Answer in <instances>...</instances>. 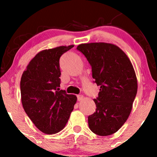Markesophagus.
Returning a JSON list of instances; mask_svg holds the SVG:
<instances>
[{
  "instance_id": "34e87169",
  "label": "esophagus",
  "mask_w": 157,
  "mask_h": 157,
  "mask_svg": "<svg viewBox=\"0 0 157 157\" xmlns=\"http://www.w3.org/2000/svg\"><path fill=\"white\" fill-rule=\"evenodd\" d=\"M83 96H82V95H81V94H80V95H77V100H78V101H80V100H82V99H83Z\"/></svg>"
}]
</instances>
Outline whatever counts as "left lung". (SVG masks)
I'll list each match as a JSON object with an SVG mask.
<instances>
[{"label": "left lung", "instance_id": "obj_1", "mask_svg": "<svg viewBox=\"0 0 157 157\" xmlns=\"http://www.w3.org/2000/svg\"><path fill=\"white\" fill-rule=\"evenodd\" d=\"M92 68V77L100 86L94 99L96 111L88 117L89 128L100 136L117 132L128 118L137 92L134 66L120 48L109 43L77 46Z\"/></svg>", "mask_w": 157, "mask_h": 157}]
</instances>
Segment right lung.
<instances>
[{
  "mask_svg": "<svg viewBox=\"0 0 157 157\" xmlns=\"http://www.w3.org/2000/svg\"><path fill=\"white\" fill-rule=\"evenodd\" d=\"M74 47L60 46L40 51L32 59L21 80L25 112L40 131L54 134L64 128L77 97L60 90V57Z\"/></svg>",
  "mask_w": 157,
  "mask_h": 157,
  "instance_id": "obj_1",
  "label": "right lung"
}]
</instances>
